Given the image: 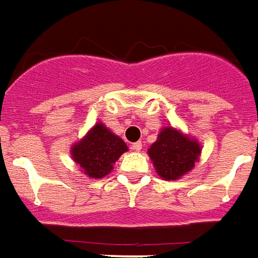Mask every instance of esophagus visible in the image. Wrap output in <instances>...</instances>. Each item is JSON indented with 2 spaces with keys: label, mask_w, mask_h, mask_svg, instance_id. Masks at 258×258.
<instances>
[{
  "label": "esophagus",
  "mask_w": 258,
  "mask_h": 258,
  "mask_svg": "<svg viewBox=\"0 0 258 258\" xmlns=\"http://www.w3.org/2000/svg\"><path fill=\"white\" fill-rule=\"evenodd\" d=\"M131 149L135 150V152H141L142 150V142H135V144L131 145Z\"/></svg>",
  "instance_id": "obj_1"
}]
</instances>
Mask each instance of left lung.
Instances as JSON below:
<instances>
[{
    "label": "left lung",
    "mask_w": 258,
    "mask_h": 258,
    "mask_svg": "<svg viewBox=\"0 0 258 258\" xmlns=\"http://www.w3.org/2000/svg\"><path fill=\"white\" fill-rule=\"evenodd\" d=\"M202 146L197 139L172 125L160 130L148 154L156 172L164 180H177L187 175L200 161Z\"/></svg>",
    "instance_id": "8db88e82"
}]
</instances>
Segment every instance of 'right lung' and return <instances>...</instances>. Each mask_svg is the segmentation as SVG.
Here are the masks:
<instances>
[{"mask_svg": "<svg viewBox=\"0 0 258 258\" xmlns=\"http://www.w3.org/2000/svg\"><path fill=\"white\" fill-rule=\"evenodd\" d=\"M128 150L119 135L104 123H95L87 134L71 148V157L81 171L91 179H102L113 169V164Z\"/></svg>", "mask_w": 258, "mask_h": 258, "instance_id": "right-lung-1", "label": "right lung"}]
</instances>
